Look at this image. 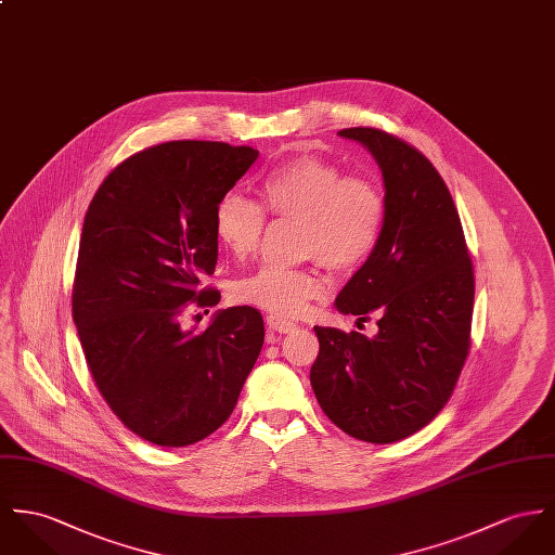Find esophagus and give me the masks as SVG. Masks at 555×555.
I'll return each mask as SVG.
<instances>
[{"label": "esophagus", "mask_w": 555, "mask_h": 555, "mask_svg": "<svg viewBox=\"0 0 555 555\" xmlns=\"http://www.w3.org/2000/svg\"><path fill=\"white\" fill-rule=\"evenodd\" d=\"M266 325H268L272 332H279V334H292V332L298 330L296 323L285 321V319H279V317H272V314L266 319Z\"/></svg>", "instance_id": "34e87169"}]
</instances>
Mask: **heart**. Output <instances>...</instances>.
<instances>
[{
  "label": "heart",
  "mask_w": 555,
  "mask_h": 555,
  "mask_svg": "<svg viewBox=\"0 0 555 555\" xmlns=\"http://www.w3.org/2000/svg\"><path fill=\"white\" fill-rule=\"evenodd\" d=\"M259 196L266 211L298 221L299 249L330 270H350L374 251L383 232L386 203L376 183L344 172L317 156H301L268 172ZM215 238L230 256H251L263 232L261 209L245 196L225 194L214 215ZM325 294L312 268L261 266L234 285V298L274 317L296 319Z\"/></svg>",
  "instance_id": "obj_1"
}]
</instances>
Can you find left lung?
I'll return each mask as SVG.
<instances>
[{
	"instance_id": "obj_1",
	"label": "left lung",
	"mask_w": 555,
	"mask_h": 555,
	"mask_svg": "<svg viewBox=\"0 0 555 555\" xmlns=\"http://www.w3.org/2000/svg\"><path fill=\"white\" fill-rule=\"evenodd\" d=\"M383 172V232L336 308L367 338L314 327L310 384L327 418L354 439L392 443L427 427L448 403L469 352L473 266L448 185L427 156L378 128H344Z\"/></svg>"
}]
</instances>
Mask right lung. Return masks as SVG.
I'll return each mask as SVG.
<instances>
[{"label":"right lung","instance_id":"add662e5","mask_svg":"<svg viewBox=\"0 0 555 555\" xmlns=\"http://www.w3.org/2000/svg\"><path fill=\"white\" fill-rule=\"evenodd\" d=\"M254 147L169 141L105 177L86 211L74 281V323L103 399L132 433L165 448L221 427L256 365L263 319L251 306L217 310L183 330V304L214 274L217 203L249 171Z\"/></svg>","mask_w":555,"mask_h":555}]
</instances>
